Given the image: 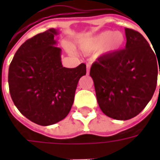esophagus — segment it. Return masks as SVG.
<instances>
[{"instance_id":"obj_1","label":"esophagus","mask_w":160,"mask_h":160,"mask_svg":"<svg viewBox=\"0 0 160 160\" xmlns=\"http://www.w3.org/2000/svg\"><path fill=\"white\" fill-rule=\"evenodd\" d=\"M90 68H91V64H90V63H87V74L90 73Z\"/></svg>"}]
</instances>
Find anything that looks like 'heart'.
<instances>
[{"instance_id": "obj_1", "label": "heart", "mask_w": 160, "mask_h": 160, "mask_svg": "<svg viewBox=\"0 0 160 160\" xmlns=\"http://www.w3.org/2000/svg\"><path fill=\"white\" fill-rule=\"evenodd\" d=\"M125 42V38L123 34L119 32H112L111 31H106L98 34L92 38L87 42L82 43V49L86 51H95L104 47V50L108 52L118 50L123 45Z\"/></svg>"}]
</instances>
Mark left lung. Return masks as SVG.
<instances>
[{
	"instance_id": "obj_1",
	"label": "left lung",
	"mask_w": 160,
	"mask_h": 160,
	"mask_svg": "<svg viewBox=\"0 0 160 160\" xmlns=\"http://www.w3.org/2000/svg\"><path fill=\"white\" fill-rule=\"evenodd\" d=\"M125 34V49L98 57L90 70L101 111L117 120H128L141 112L160 75V56L144 37L129 28Z\"/></svg>"
}]
</instances>
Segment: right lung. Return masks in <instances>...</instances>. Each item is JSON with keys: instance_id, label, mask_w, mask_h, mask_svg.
Returning a JSON list of instances; mask_svg holds the SVG:
<instances>
[{"instance_id": "1", "label": "right lung", "mask_w": 160, "mask_h": 160, "mask_svg": "<svg viewBox=\"0 0 160 160\" xmlns=\"http://www.w3.org/2000/svg\"><path fill=\"white\" fill-rule=\"evenodd\" d=\"M51 29L26 40L16 51L8 69L12 102L20 113L35 123L52 125L66 118L73 105L80 77L87 67H62V49Z\"/></svg>"}]
</instances>
